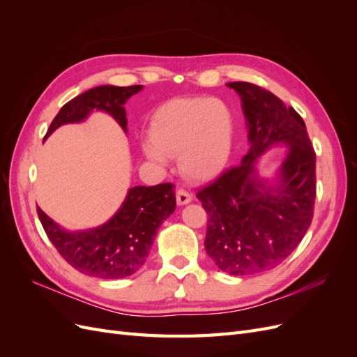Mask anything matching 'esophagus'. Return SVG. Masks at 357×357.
I'll return each mask as SVG.
<instances>
[{
	"mask_svg": "<svg viewBox=\"0 0 357 357\" xmlns=\"http://www.w3.org/2000/svg\"><path fill=\"white\" fill-rule=\"evenodd\" d=\"M176 198H177V204L178 205H186V204L192 202V195H190V193L186 192V190H183V189H178Z\"/></svg>",
	"mask_w": 357,
	"mask_h": 357,
	"instance_id": "esophagus-1",
	"label": "esophagus"
}]
</instances>
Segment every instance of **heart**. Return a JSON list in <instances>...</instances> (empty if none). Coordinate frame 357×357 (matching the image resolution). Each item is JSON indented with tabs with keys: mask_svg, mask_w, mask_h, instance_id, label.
Listing matches in <instances>:
<instances>
[{
	"mask_svg": "<svg viewBox=\"0 0 357 357\" xmlns=\"http://www.w3.org/2000/svg\"><path fill=\"white\" fill-rule=\"evenodd\" d=\"M234 117L219 98H178L164 104L150 125V138L142 144L146 159L167 165L177 156L183 176L210 180L223 171L231 156Z\"/></svg>",
	"mask_w": 357,
	"mask_h": 357,
	"instance_id": "obj_1",
	"label": "heart"
}]
</instances>
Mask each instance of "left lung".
<instances>
[{
	"mask_svg": "<svg viewBox=\"0 0 357 357\" xmlns=\"http://www.w3.org/2000/svg\"><path fill=\"white\" fill-rule=\"evenodd\" d=\"M245 119L248 152L198 190L208 214L205 250L229 275L261 274L282 264L304 238L316 199V153L302 117L253 83L231 82ZM287 155L271 178L257 160L274 146Z\"/></svg>",
	"mask_w": 357,
	"mask_h": 357,
	"instance_id": "8db88e82",
	"label": "left lung"
}]
</instances>
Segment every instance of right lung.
Masks as SVG:
<instances>
[{
	"instance_id": "1",
	"label": "right lung",
	"mask_w": 357,
	"mask_h": 357,
	"mask_svg": "<svg viewBox=\"0 0 357 357\" xmlns=\"http://www.w3.org/2000/svg\"><path fill=\"white\" fill-rule=\"evenodd\" d=\"M143 89L135 86H96L62 107L45 137L67 123H82L93 112L112 116L128 132L125 104ZM176 210V193L171 183L129 188L119 210L96 228L68 231L40 207V222L61 256L82 274L104 280L125 278L142 268L152 248L159 226Z\"/></svg>"
}]
</instances>
